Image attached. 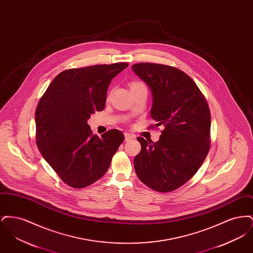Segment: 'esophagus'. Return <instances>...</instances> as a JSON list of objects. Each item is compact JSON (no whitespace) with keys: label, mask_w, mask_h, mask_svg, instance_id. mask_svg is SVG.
Returning a JSON list of instances; mask_svg holds the SVG:
<instances>
[{"label":"esophagus","mask_w":253,"mask_h":253,"mask_svg":"<svg viewBox=\"0 0 253 253\" xmlns=\"http://www.w3.org/2000/svg\"><path fill=\"white\" fill-rule=\"evenodd\" d=\"M124 137H125V141H128V140L133 139V138H134V135L132 134V133H130V132H125V133H124Z\"/></svg>","instance_id":"1"}]
</instances>
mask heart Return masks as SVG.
<instances>
[{
    "label": "heart",
    "instance_id": "b5f03b06",
    "mask_svg": "<svg viewBox=\"0 0 253 253\" xmlns=\"http://www.w3.org/2000/svg\"><path fill=\"white\" fill-rule=\"evenodd\" d=\"M131 89H132V91H134V90H138V89H147V87L144 83L139 82V81H134L131 84Z\"/></svg>",
    "mask_w": 253,
    "mask_h": 253
}]
</instances>
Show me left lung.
Wrapping results in <instances>:
<instances>
[{"instance_id":"1","label":"left lung","mask_w":253,"mask_h":253,"mask_svg":"<svg viewBox=\"0 0 253 253\" xmlns=\"http://www.w3.org/2000/svg\"><path fill=\"white\" fill-rule=\"evenodd\" d=\"M153 95L151 117L162 125L159 140L137 137L141 144L133 166L149 188L169 193L190 180L204 162L211 146V113L202 92L179 69L141 62L132 66Z\"/></svg>"}]
</instances>
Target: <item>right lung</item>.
<instances>
[{
	"label": "right lung",
	"instance_id": "right-lung-1",
	"mask_svg": "<svg viewBox=\"0 0 253 253\" xmlns=\"http://www.w3.org/2000/svg\"><path fill=\"white\" fill-rule=\"evenodd\" d=\"M127 66L120 62L65 70L52 81L38 103V149L72 188H84L102 177L124 140L117 129L98 137L87 121L95 111L104 109L111 81Z\"/></svg>",
	"mask_w": 253,
	"mask_h": 253
}]
</instances>
